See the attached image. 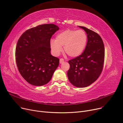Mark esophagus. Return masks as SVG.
I'll return each mask as SVG.
<instances>
[{"label":"esophagus","instance_id":"esophagus-1","mask_svg":"<svg viewBox=\"0 0 123 123\" xmlns=\"http://www.w3.org/2000/svg\"><path fill=\"white\" fill-rule=\"evenodd\" d=\"M60 64H62V63H64V60L63 59V58H60Z\"/></svg>","mask_w":123,"mask_h":123}]
</instances>
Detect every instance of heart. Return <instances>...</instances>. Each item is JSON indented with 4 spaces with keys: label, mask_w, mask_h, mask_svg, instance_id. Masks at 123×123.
<instances>
[{
    "label": "heart",
    "mask_w": 123,
    "mask_h": 123,
    "mask_svg": "<svg viewBox=\"0 0 123 123\" xmlns=\"http://www.w3.org/2000/svg\"><path fill=\"white\" fill-rule=\"evenodd\" d=\"M88 40L86 32L83 30L67 29L58 33L55 40H51L50 47L54 54L59 55L64 47V51L68 56L76 57L85 50Z\"/></svg>",
    "instance_id": "1"
}]
</instances>
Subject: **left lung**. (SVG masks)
<instances>
[{
	"mask_svg": "<svg viewBox=\"0 0 123 123\" xmlns=\"http://www.w3.org/2000/svg\"><path fill=\"white\" fill-rule=\"evenodd\" d=\"M79 27L86 32L88 41L83 52L69 60L70 67L67 76L73 85L84 88L92 84L101 75L104 66L105 47L98 33L86 27Z\"/></svg>",
	"mask_w": 123,
	"mask_h": 123,
	"instance_id": "left-lung-1",
	"label": "left lung"
}]
</instances>
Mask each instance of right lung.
Returning <instances> with one entry per match:
<instances>
[{
    "instance_id": "add662e5",
    "label": "right lung",
    "mask_w": 123,
    "mask_h": 123,
    "mask_svg": "<svg viewBox=\"0 0 123 123\" xmlns=\"http://www.w3.org/2000/svg\"><path fill=\"white\" fill-rule=\"evenodd\" d=\"M59 29L53 24L38 25L24 32L17 41L15 60L18 71L32 85L46 84L59 65V58L50 53L51 38Z\"/></svg>"
}]
</instances>
